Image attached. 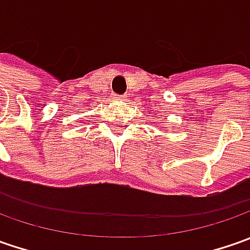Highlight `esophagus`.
<instances>
[{"label":"esophagus","mask_w":250,"mask_h":250,"mask_svg":"<svg viewBox=\"0 0 250 250\" xmlns=\"http://www.w3.org/2000/svg\"><path fill=\"white\" fill-rule=\"evenodd\" d=\"M115 100L125 101V100H126V97H125V96H117V94H115Z\"/></svg>","instance_id":"obj_1"}]
</instances>
